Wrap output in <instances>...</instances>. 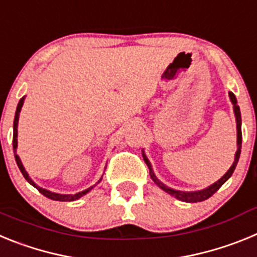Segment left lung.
Wrapping results in <instances>:
<instances>
[{
  "instance_id": "1",
  "label": "left lung",
  "mask_w": 257,
  "mask_h": 257,
  "mask_svg": "<svg viewBox=\"0 0 257 257\" xmlns=\"http://www.w3.org/2000/svg\"><path fill=\"white\" fill-rule=\"evenodd\" d=\"M229 96H230V100L231 103H233V105H234V113H235V118H237V144H238V149H237V153H235V158H234V162H233V165H231L230 169L228 170V172H226L224 176H222L220 180H217L216 183L212 184L211 187L206 188V189L203 190H199V192H180V190H175L172 189V188H169L166 187L165 184L161 183L158 179L156 178V175L153 174V171H152V167H151V163H149V161L147 160V158H144V161L147 162V165H148L149 167V172H151V178L153 179L154 183L158 185V187L161 188V189L165 190L166 193H169V194H171V196H174L175 198L180 199V201L183 202H189V203H194V202H202L205 201V199L210 198L211 196H212L213 193L217 192L219 190V188L221 187L222 184L225 183L226 180H228L229 178L231 176V174L234 172L235 170V166H237L238 163V160H239V154H240V147H242V130H240V110H239V106H238L237 104V99H235L234 94L233 92H229Z\"/></svg>"
}]
</instances>
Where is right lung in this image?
Wrapping results in <instances>:
<instances>
[{
	"label": "right lung",
	"instance_id": "1",
	"mask_svg": "<svg viewBox=\"0 0 257 257\" xmlns=\"http://www.w3.org/2000/svg\"><path fill=\"white\" fill-rule=\"evenodd\" d=\"M23 101H24V97H22V99H20L19 104H18V106H17V112H15V119H14V136H13V148H14V152H15V161H17L18 167H19V170H20V172H22V174H23V176H24V178H26V180L28 181V183L31 184V185H33V187H35L36 189L38 190V192L42 193V194H44L45 197H47V198L54 199V201H76V199H78L79 197L85 196L86 193L90 192V190H91L94 187L87 188V189H85V190H82V192L77 193V194H73V196H70V194H69V196H65V194H58V193H51V192H49V190H46V189H42V188L37 187V185H36V184L31 180V178H29L28 174H27V171H26V170H24V167H23L22 161H20L19 156H18V154H17V147H18V139H17V138H18V119H19V113H20V109H22V106H23ZM100 180H101V179H100ZM100 180H99V181H100ZM99 181H97V183H99Z\"/></svg>",
	"mask_w": 257,
	"mask_h": 257
}]
</instances>
